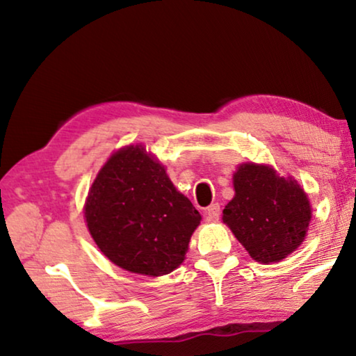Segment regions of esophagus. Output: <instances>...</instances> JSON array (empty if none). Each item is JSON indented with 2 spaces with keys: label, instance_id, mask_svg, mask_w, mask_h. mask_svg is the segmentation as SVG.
I'll return each instance as SVG.
<instances>
[{
  "label": "esophagus",
  "instance_id": "1",
  "mask_svg": "<svg viewBox=\"0 0 356 356\" xmlns=\"http://www.w3.org/2000/svg\"><path fill=\"white\" fill-rule=\"evenodd\" d=\"M218 217H220V206L218 204H211L206 209V218L209 222H217Z\"/></svg>",
  "mask_w": 356,
  "mask_h": 356
}]
</instances>
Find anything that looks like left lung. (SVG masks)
Instances as JSON below:
<instances>
[{
	"label": "left lung",
	"mask_w": 356,
	"mask_h": 356,
	"mask_svg": "<svg viewBox=\"0 0 356 356\" xmlns=\"http://www.w3.org/2000/svg\"><path fill=\"white\" fill-rule=\"evenodd\" d=\"M235 197L223 209V222L252 259L279 262L305 240L311 207L295 179L270 167L246 163L233 175Z\"/></svg>",
	"instance_id": "1"
}]
</instances>
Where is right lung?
I'll return each instance as SVG.
<instances>
[{
	"label": "right lung",
	"mask_w": 356,
	"mask_h": 356,
	"mask_svg": "<svg viewBox=\"0 0 356 356\" xmlns=\"http://www.w3.org/2000/svg\"><path fill=\"white\" fill-rule=\"evenodd\" d=\"M86 222L111 262L157 277L184 261L201 216L143 145H129L111 155L95 178Z\"/></svg>",
	"instance_id": "obj_1"
}]
</instances>
